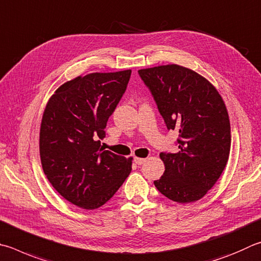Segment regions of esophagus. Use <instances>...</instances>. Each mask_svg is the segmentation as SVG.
I'll return each mask as SVG.
<instances>
[{
  "mask_svg": "<svg viewBox=\"0 0 261 261\" xmlns=\"http://www.w3.org/2000/svg\"><path fill=\"white\" fill-rule=\"evenodd\" d=\"M135 163L138 164V165H141L144 164L146 162V159H143V158H135Z\"/></svg>",
  "mask_w": 261,
  "mask_h": 261,
  "instance_id": "1",
  "label": "esophagus"
}]
</instances>
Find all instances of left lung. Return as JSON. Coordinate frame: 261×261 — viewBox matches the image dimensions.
Here are the masks:
<instances>
[{
	"mask_svg": "<svg viewBox=\"0 0 261 261\" xmlns=\"http://www.w3.org/2000/svg\"><path fill=\"white\" fill-rule=\"evenodd\" d=\"M164 118L177 130L176 153H161L165 171L154 185L178 203L200 200L213 187L230 150L228 112L217 89L202 75L179 65L138 70Z\"/></svg>",
	"mask_w": 261,
	"mask_h": 261,
	"instance_id": "left-lung-1",
	"label": "left lung"
}]
</instances>
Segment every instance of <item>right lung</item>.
Segmentation results:
<instances>
[{"label":"right lung","mask_w":261,"mask_h":261,"mask_svg":"<svg viewBox=\"0 0 261 261\" xmlns=\"http://www.w3.org/2000/svg\"><path fill=\"white\" fill-rule=\"evenodd\" d=\"M130 76V69L77 76L60 85L45 106L42 168L56 191L82 209L105 204L131 172L132 158L103 150L100 143Z\"/></svg>","instance_id":"add662e5"}]
</instances>
